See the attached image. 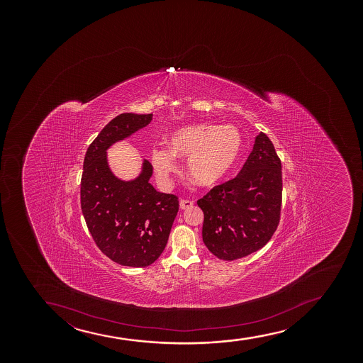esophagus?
<instances>
[{"label": "esophagus", "instance_id": "34e87169", "mask_svg": "<svg viewBox=\"0 0 363 363\" xmlns=\"http://www.w3.org/2000/svg\"><path fill=\"white\" fill-rule=\"evenodd\" d=\"M192 206H194V201L184 200V199L180 200V208L182 209H188L192 207Z\"/></svg>", "mask_w": 363, "mask_h": 363}]
</instances>
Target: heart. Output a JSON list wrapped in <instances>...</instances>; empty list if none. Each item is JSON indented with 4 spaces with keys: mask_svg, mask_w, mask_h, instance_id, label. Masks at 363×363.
Listing matches in <instances>:
<instances>
[{
    "mask_svg": "<svg viewBox=\"0 0 363 363\" xmlns=\"http://www.w3.org/2000/svg\"><path fill=\"white\" fill-rule=\"evenodd\" d=\"M242 150V135L233 125H196L177 130L169 149L154 147L151 162L162 182L178 168L175 156L189 157V175L201 186H216L225 179L238 162Z\"/></svg>",
    "mask_w": 363,
    "mask_h": 363,
    "instance_id": "1",
    "label": "heart"
}]
</instances>
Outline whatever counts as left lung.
<instances>
[{
  "label": "left lung",
  "instance_id": "8db88e82",
  "mask_svg": "<svg viewBox=\"0 0 363 363\" xmlns=\"http://www.w3.org/2000/svg\"><path fill=\"white\" fill-rule=\"evenodd\" d=\"M197 204L204 214V245L217 258H243L270 241L281 218L282 164L267 134L255 138L240 173Z\"/></svg>",
  "mask_w": 363,
  "mask_h": 363
}]
</instances>
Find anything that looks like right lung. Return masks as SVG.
<instances>
[{
  "instance_id": "1",
  "label": "right lung",
  "mask_w": 363,
  "mask_h": 363,
  "mask_svg": "<svg viewBox=\"0 0 363 363\" xmlns=\"http://www.w3.org/2000/svg\"><path fill=\"white\" fill-rule=\"evenodd\" d=\"M152 113H121L88 146L81 178V209L96 247L123 267H145L166 248L179 209L178 196L156 191L145 160L133 182L113 177L106 162L108 146L150 123Z\"/></svg>"
}]
</instances>
